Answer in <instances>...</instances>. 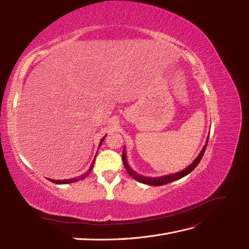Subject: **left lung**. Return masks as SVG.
Segmentation results:
<instances>
[{"label":"left lung","mask_w":249,"mask_h":249,"mask_svg":"<svg viewBox=\"0 0 249 249\" xmlns=\"http://www.w3.org/2000/svg\"><path fill=\"white\" fill-rule=\"evenodd\" d=\"M208 141L209 139H206V143L204 144L203 149L201 150L200 154L198 155V157L196 158V160L193 161V163L190 166H188L186 169H184V170L179 171L178 173H173V174H169V176H165V177H160V178H147V177H143V176H140V174L136 173L133 169H131L128 163H127V158H126V154H125V149H123V153H122V160H123V163H124V167L126 169V171L128 172L129 176L135 178L136 181H138L140 183H143V184H147V185H152V186H160V185H165L168 184L170 182L176 181V179L178 178H182L183 177L187 176L190 172H192L194 169L198 166V163L200 162V160H202L203 154L205 152L206 149V145H208Z\"/></svg>","instance_id":"left-lung-1"}]
</instances>
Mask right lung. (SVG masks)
<instances>
[{
  "label": "right lung",
  "mask_w": 249,
  "mask_h": 249,
  "mask_svg": "<svg viewBox=\"0 0 249 249\" xmlns=\"http://www.w3.org/2000/svg\"><path fill=\"white\" fill-rule=\"evenodd\" d=\"M104 139L105 138H103L102 139V141H100V143H99V146H100V144H102V142L104 141ZM96 157V156H95ZM94 161H95V158H94V160H93V162L91 163V166H89V170L84 173V174H82V176H80V177H78V178H67V179H50V178H48L49 181H51L52 183H55V184H70V183H75V182H77V181H79V179H83V178H86L89 173H91V171H92V169H93V166H94Z\"/></svg>",
  "instance_id": "add662e5"
}]
</instances>
